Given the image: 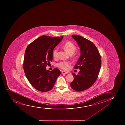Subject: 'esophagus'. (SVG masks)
Here are the masks:
<instances>
[{"mask_svg":"<svg viewBox=\"0 0 125 125\" xmlns=\"http://www.w3.org/2000/svg\"><path fill=\"white\" fill-rule=\"evenodd\" d=\"M62 74H66L68 73V72H67L66 71H62Z\"/></svg>","mask_w":125,"mask_h":125,"instance_id":"1","label":"esophagus"}]
</instances>
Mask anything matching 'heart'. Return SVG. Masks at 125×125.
<instances>
[{"instance_id": "b5f03b06", "label": "heart", "mask_w": 125, "mask_h": 125, "mask_svg": "<svg viewBox=\"0 0 125 125\" xmlns=\"http://www.w3.org/2000/svg\"><path fill=\"white\" fill-rule=\"evenodd\" d=\"M64 48L66 51L69 53L70 54H73L76 50V47L72 42H65L64 44ZM58 49L56 48L53 50L52 52V55L54 58L57 57L58 55ZM70 62L68 61H62L58 63L57 66L59 68L63 69H66L67 68L69 65Z\"/></svg>"}]
</instances>
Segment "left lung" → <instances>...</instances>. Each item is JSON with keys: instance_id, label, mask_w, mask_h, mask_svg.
<instances>
[{"instance_id": "left-lung-1", "label": "left lung", "mask_w": 125, "mask_h": 125, "mask_svg": "<svg viewBox=\"0 0 125 125\" xmlns=\"http://www.w3.org/2000/svg\"><path fill=\"white\" fill-rule=\"evenodd\" d=\"M80 47L81 56L74 66L80 71L77 75L72 73L74 80L71 86L77 92L91 87L98 78L101 66V56L93 42L79 35H72Z\"/></svg>"}]
</instances>
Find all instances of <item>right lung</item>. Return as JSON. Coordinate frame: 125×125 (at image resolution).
Returning <instances> with one entry per match:
<instances>
[{"label": "right lung", "mask_w": 125, "mask_h": 125, "mask_svg": "<svg viewBox=\"0 0 125 125\" xmlns=\"http://www.w3.org/2000/svg\"><path fill=\"white\" fill-rule=\"evenodd\" d=\"M63 38L43 35L35 39L26 49L23 64L24 73L29 82L37 90H51L60 75L58 69L50 71L46 67L52 61L54 49Z\"/></svg>", "instance_id": "add662e5"}]
</instances>
